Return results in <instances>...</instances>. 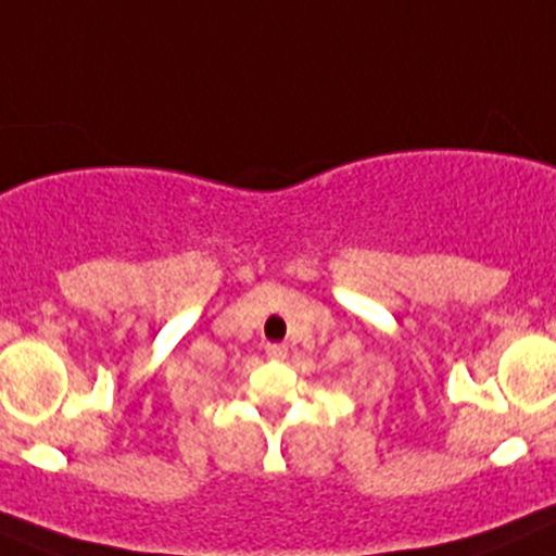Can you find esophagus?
I'll list each match as a JSON object with an SVG mask.
<instances>
[{"label": "esophagus", "mask_w": 556, "mask_h": 556, "mask_svg": "<svg viewBox=\"0 0 556 556\" xmlns=\"http://www.w3.org/2000/svg\"><path fill=\"white\" fill-rule=\"evenodd\" d=\"M266 355L274 357V361H285V357H288V346H285V344H266Z\"/></svg>", "instance_id": "obj_1"}]
</instances>
